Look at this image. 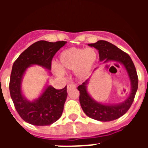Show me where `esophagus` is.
<instances>
[{"label": "esophagus", "mask_w": 148, "mask_h": 148, "mask_svg": "<svg viewBox=\"0 0 148 148\" xmlns=\"http://www.w3.org/2000/svg\"><path fill=\"white\" fill-rule=\"evenodd\" d=\"M75 87H76V85H75V84L71 83V84H67V87H66V88H67V90H70V89L75 88Z\"/></svg>", "instance_id": "esophagus-1"}]
</instances>
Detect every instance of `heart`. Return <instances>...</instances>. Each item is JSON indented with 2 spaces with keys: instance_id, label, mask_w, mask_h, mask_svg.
I'll return each mask as SVG.
<instances>
[{
  "instance_id": "1",
  "label": "heart",
  "mask_w": 148,
  "mask_h": 148,
  "mask_svg": "<svg viewBox=\"0 0 148 148\" xmlns=\"http://www.w3.org/2000/svg\"><path fill=\"white\" fill-rule=\"evenodd\" d=\"M96 58L97 53L93 48H70L59 55L58 67L61 71L75 70L76 76L84 78L90 73ZM56 73L61 74L59 70Z\"/></svg>"
}]
</instances>
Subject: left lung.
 Returning a JSON list of instances; mask_svg holds the SVG:
<instances>
[{
  "label": "left lung",
  "mask_w": 148,
  "mask_h": 148,
  "mask_svg": "<svg viewBox=\"0 0 148 148\" xmlns=\"http://www.w3.org/2000/svg\"><path fill=\"white\" fill-rule=\"evenodd\" d=\"M99 50V60H106L104 62L113 61L121 63L127 70L131 82V92L129 97L122 103L118 104H102L95 101L90 97L87 91V81L78 87L80 92L79 101L86 115L90 118L101 121H110L116 120L127 112L133 102L137 89H138V75L135 65L127 53L120 49L116 46L106 40H99L94 44H89Z\"/></svg>",
  "instance_id": "8db88e82"
}]
</instances>
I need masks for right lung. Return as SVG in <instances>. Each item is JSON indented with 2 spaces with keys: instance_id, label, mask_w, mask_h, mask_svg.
<instances>
[{
  "instance_id": "obj_1",
  "label": "right lung",
  "mask_w": 148,
  "mask_h": 148,
  "mask_svg": "<svg viewBox=\"0 0 148 148\" xmlns=\"http://www.w3.org/2000/svg\"><path fill=\"white\" fill-rule=\"evenodd\" d=\"M66 41L39 40L29 46L14 62L10 81V92L17 112L26 122L36 126L50 125L61 116L67 97L66 86L56 90L48 86L37 100L29 101L23 97L21 89L22 77L27 68L37 64L51 70L52 60Z\"/></svg>"
}]
</instances>
